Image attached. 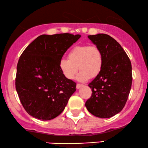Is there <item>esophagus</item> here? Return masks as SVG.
Segmentation results:
<instances>
[{
	"mask_svg": "<svg viewBox=\"0 0 148 148\" xmlns=\"http://www.w3.org/2000/svg\"><path fill=\"white\" fill-rule=\"evenodd\" d=\"M83 86H84V85H83V84H78L77 85H76V88H77V89H79V88H81V87H82Z\"/></svg>",
	"mask_w": 148,
	"mask_h": 148,
	"instance_id": "esophagus-1",
	"label": "esophagus"
}]
</instances>
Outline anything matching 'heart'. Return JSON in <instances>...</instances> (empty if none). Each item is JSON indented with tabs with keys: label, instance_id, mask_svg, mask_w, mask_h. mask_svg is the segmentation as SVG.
<instances>
[{
	"label": "heart",
	"instance_id": "obj_1",
	"mask_svg": "<svg viewBox=\"0 0 148 148\" xmlns=\"http://www.w3.org/2000/svg\"><path fill=\"white\" fill-rule=\"evenodd\" d=\"M68 58H62L59 62V67L66 79L72 80L80 72L76 79L84 82L90 78L96 77L103 67V54L97 46H76L70 51Z\"/></svg>",
	"mask_w": 148,
	"mask_h": 148
}]
</instances>
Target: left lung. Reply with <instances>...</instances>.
I'll list each match as a JSON object with an SVG mask.
<instances>
[{
  "instance_id": "obj_1",
  "label": "left lung",
  "mask_w": 148,
  "mask_h": 148,
  "mask_svg": "<svg viewBox=\"0 0 148 148\" xmlns=\"http://www.w3.org/2000/svg\"><path fill=\"white\" fill-rule=\"evenodd\" d=\"M101 49L103 67L88 86L92 96L86 102L88 111L100 118H109L125 106L132 83V64L128 56L116 40L106 34L88 35Z\"/></svg>"
}]
</instances>
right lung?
I'll return each mask as SVG.
<instances>
[{
    "label": "right lung",
    "instance_id": "add662e5",
    "mask_svg": "<svg viewBox=\"0 0 148 148\" xmlns=\"http://www.w3.org/2000/svg\"><path fill=\"white\" fill-rule=\"evenodd\" d=\"M80 37L69 33L42 35L22 53L15 85L21 103L31 116L50 120L64 111L76 84L64 77L59 62Z\"/></svg>",
    "mask_w": 148,
    "mask_h": 148
}]
</instances>
